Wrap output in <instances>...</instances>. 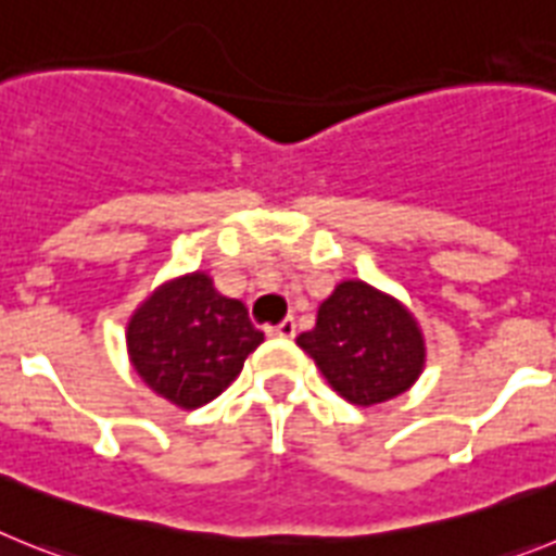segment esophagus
<instances>
[{
    "mask_svg": "<svg viewBox=\"0 0 556 556\" xmlns=\"http://www.w3.org/2000/svg\"><path fill=\"white\" fill-rule=\"evenodd\" d=\"M271 336H277V338H293L296 336V318L293 316H288V318H282V321H279L277 327H271Z\"/></svg>",
    "mask_w": 556,
    "mask_h": 556,
    "instance_id": "obj_1",
    "label": "esophagus"
}]
</instances>
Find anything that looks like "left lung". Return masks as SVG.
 Here are the masks:
<instances>
[{
  "label": "left lung",
  "instance_id": "8db88e82",
  "mask_svg": "<svg viewBox=\"0 0 556 556\" xmlns=\"http://www.w3.org/2000/svg\"><path fill=\"white\" fill-rule=\"evenodd\" d=\"M296 344L355 405L397 397L425 364L422 332L412 313L366 282L338 285L318 307L316 327L302 332Z\"/></svg>",
  "mask_w": 556,
  "mask_h": 556
}]
</instances>
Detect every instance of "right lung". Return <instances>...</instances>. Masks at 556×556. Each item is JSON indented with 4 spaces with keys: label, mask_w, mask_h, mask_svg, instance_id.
I'll list each match as a JSON object with an SVG mask.
<instances>
[{
    "label": "right lung",
    "mask_w": 556,
    "mask_h": 556,
    "mask_svg": "<svg viewBox=\"0 0 556 556\" xmlns=\"http://www.w3.org/2000/svg\"><path fill=\"white\" fill-rule=\"evenodd\" d=\"M263 341L238 299L220 296L206 274L153 293L128 325L134 369L164 400L198 408L218 397Z\"/></svg>",
    "instance_id": "obj_1"
}]
</instances>
